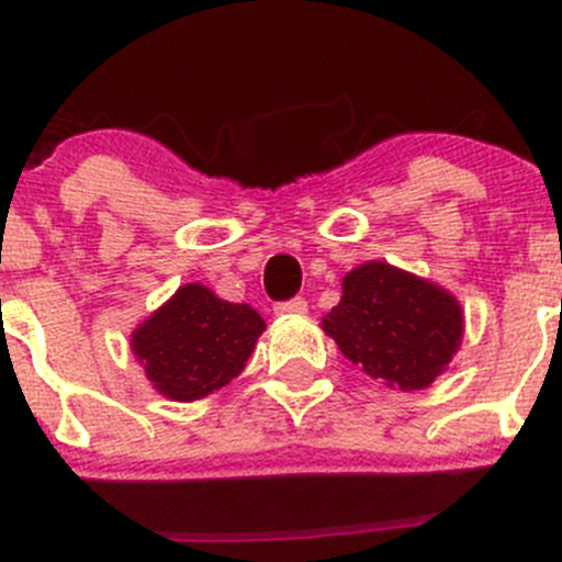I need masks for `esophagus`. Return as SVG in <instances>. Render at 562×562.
<instances>
[{"mask_svg": "<svg viewBox=\"0 0 562 562\" xmlns=\"http://www.w3.org/2000/svg\"><path fill=\"white\" fill-rule=\"evenodd\" d=\"M277 315H304L307 313V302L304 299H291V302L274 304Z\"/></svg>", "mask_w": 562, "mask_h": 562, "instance_id": "1", "label": "esophagus"}]
</instances>
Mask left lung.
Returning <instances> with one entry per match:
<instances>
[{
  "mask_svg": "<svg viewBox=\"0 0 562 562\" xmlns=\"http://www.w3.org/2000/svg\"><path fill=\"white\" fill-rule=\"evenodd\" d=\"M321 328L383 386L418 391L449 370L464 334L454 293L383 260H367L342 277L337 307Z\"/></svg>",
  "mask_w": 562,
  "mask_h": 562,
  "instance_id": "left-lung-1",
  "label": "left lung"
}]
</instances>
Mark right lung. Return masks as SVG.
Here are the masks:
<instances>
[{
	"instance_id": "1",
	"label": "right lung",
	"mask_w": 562,
	"mask_h": 562,
	"mask_svg": "<svg viewBox=\"0 0 562 562\" xmlns=\"http://www.w3.org/2000/svg\"><path fill=\"white\" fill-rule=\"evenodd\" d=\"M266 321L249 304L187 282L130 334V350L157 394L195 402L241 375Z\"/></svg>"
}]
</instances>
